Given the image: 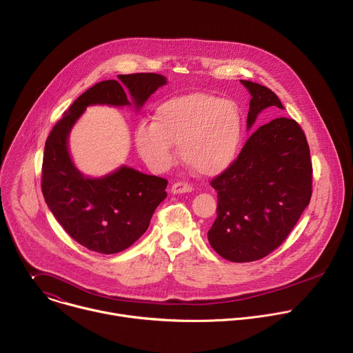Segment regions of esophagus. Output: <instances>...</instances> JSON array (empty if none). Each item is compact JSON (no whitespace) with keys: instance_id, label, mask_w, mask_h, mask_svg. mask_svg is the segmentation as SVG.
Instances as JSON below:
<instances>
[{"instance_id":"34e87169","label":"esophagus","mask_w":353,"mask_h":353,"mask_svg":"<svg viewBox=\"0 0 353 353\" xmlns=\"http://www.w3.org/2000/svg\"><path fill=\"white\" fill-rule=\"evenodd\" d=\"M194 188H192V185L191 184H188V183H183V181H177V183H174L173 185H172V188H170V191L173 192V194H183V192H191Z\"/></svg>"}]
</instances>
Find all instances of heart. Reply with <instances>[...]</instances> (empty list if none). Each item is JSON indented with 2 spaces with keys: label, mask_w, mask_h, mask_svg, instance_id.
I'll list each match as a JSON object with an SVG mask.
<instances>
[{
  "label": "heart",
  "mask_w": 353,
  "mask_h": 353,
  "mask_svg": "<svg viewBox=\"0 0 353 353\" xmlns=\"http://www.w3.org/2000/svg\"><path fill=\"white\" fill-rule=\"evenodd\" d=\"M243 119L236 103L205 93L173 96L158 106L154 121L135 130V146L143 162L157 172L168 170L179 143L181 161L205 177L223 173L236 161Z\"/></svg>",
  "instance_id": "obj_1"
}]
</instances>
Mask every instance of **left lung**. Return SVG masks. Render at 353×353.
Returning a JSON list of instances; mask_svg holds the SVG:
<instances>
[{
  "label": "left lung",
  "instance_id": "obj_1",
  "mask_svg": "<svg viewBox=\"0 0 353 353\" xmlns=\"http://www.w3.org/2000/svg\"><path fill=\"white\" fill-rule=\"evenodd\" d=\"M251 94L247 128L267 108L283 109L267 86L243 81ZM313 166L301 127L279 117L256 130L229 169L212 179L216 219L208 240L233 263L257 261L278 248L312 198Z\"/></svg>",
  "mask_w": 353,
  "mask_h": 353
}]
</instances>
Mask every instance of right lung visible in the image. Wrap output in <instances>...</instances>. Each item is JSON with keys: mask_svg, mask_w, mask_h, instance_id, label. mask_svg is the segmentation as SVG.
Returning <instances> with one entry per match:
<instances>
[{"mask_svg": "<svg viewBox=\"0 0 353 353\" xmlns=\"http://www.w3.org/2000/svg\"><path fill=\"white\" fill-rule=\"evenodd\" d=\"M83 92L50 131L43 155L41 191L54 218L81 245L102 254H114L134 244L166 198L168 180L123 166L100 179H89L74 166L68 134L90 105L128 106L130 92L139 109L166 83L154 72L119 75Z\"/></svg>", "mask_w": 353, "mask_h": 353, "instance_id": "obj_1", "label": "right lung"}]
</instances>
